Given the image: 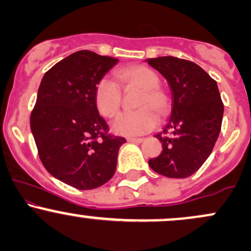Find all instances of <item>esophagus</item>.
Listing matches in <instances>:
<instances>
[{"instance_id":"obj_1","label":"esophagus","mask_w":251,"mask_h":251,"mask_svg":"<svg viewBox=\"0 0 251 251\" xmlns=\"http://www.w3.org/2000/svg\"><path fill=\"white\" fill-rule=\"evenodd\" d=\"M127 142H129V143H135V144H140V143H143L144 142V139L143 138H127Z\"/></svg>"}]
</instances>
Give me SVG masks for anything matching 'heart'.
<instances>
[{
  "label": "heart",
  "instance_id": "heart-1",
  "mask_svg": "<svg viewBox=\"0 0 251 251\" xmlns=\"http://www.w3.org/2000/svg\"><path fill=\"white\" fill-rule=\"evenodd\" d=\"M116 75L124 86H137L143 89L138 99V109L125 112L112 124L118 134L133 137L148 133L155 127L159 116H166L170 108V98L165 91L158 87L159 76L153 70L142 65L127 66L117 70ZM94 101L98 111L106 118H113L122 105L119 85L108 76H102L94 88Z\"/></svg>",
  "mask_w": 251,
  "mask_h": 251
}]
</instances>
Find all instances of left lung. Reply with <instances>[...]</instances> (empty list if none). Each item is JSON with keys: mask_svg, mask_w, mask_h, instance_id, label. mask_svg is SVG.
<instances>
[{"mask_svg": "<svg viewBox=\"0 0 251 251\" xmlns=\"http://www.w3.org/2000/svg\"><path fill=\"white\" fill-rule=\"evenodd\" d=\"M146 61L165 77L172 94L171 116L163 133L155 135L163 151L149 165L165 177L186 178L208 159L221 132L224 107L217 82L189 60L159 56Z\"/></svg>", "mask_w": 251, "mask_h": 251, "instance_id": "left-lung-1", "label": "left lung"}]
</instances>
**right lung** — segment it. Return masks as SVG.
<instances>
[{
    "label": "right lung",
    "mask_w": 251,
    "mask_h": 251,
    "mask_svg": "<svg viewBox=\"0 0 251 251\" xmlns=\"http://www.w3.org/2000/svg\"><path fill=\"white\" fill-rule=\"evenodd\" d=\"M118 59L79 50L46 72L30 128L41 162L56 179L79 190L103 185L113 177L125 138L108 132L99 116L94 88Z\"/></svg>",
    "instance_id": "right-lung-1"
}]
</instances>
